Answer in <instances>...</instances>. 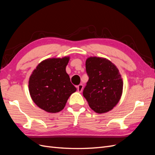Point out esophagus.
<instances>
[{
    "label": "esophagus",
    "instance_id": "obj_1",
    "mask_svg": "<svg viewBox=\"0 0 155 155\" xmlns=\"http://www.w3.org/2000/svg\"><path fill=\"white\" fill-rule=\"evenodd\" d=\"M77 89H78V91L79 92H81L83 91V85L82 84H80V85H79L77 87Z\"/></svg>",
    "mask_w": 155,
    "mask_h": 155
}]
</instances>
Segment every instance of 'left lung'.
Here are the masks:
<instances>
[{
    "mask_svg": "<svg viewBox=\"0 0 155 155\" xmlns=\"http://www.w3.org/2000/svg\"><path fill=\"white\" fill-rule=\"evenodd\" d=\"M88 76L83 94L91 109L104 113L118 104L123 90V81L119 70L109 60L91 57L86 61Z\"/></svg>",
    "mask_w": 155,
    "mask_h": 155,
    "instance_id": "left-lung-1",
    "label": "left lung"
}]
</instances>
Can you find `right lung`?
Returning <instances> with one entry per match:
<instances>
[{"mask_svg": "<svg viewBox=\"0 0 155 155\" xmlns=\"http://www.w3.org/2000/svg\"><path fill=\"white\" fill-rule=\"evenodd\" d=\"M68 61V57L46 59L30 78L31 99L46 112L55 113L63 110L70 96L76 91L66 72Z\"/></svg>", "mask_w": 155, "mask_h": 155, "instance_id": "1", "label": "right lung"}]
</instances>
